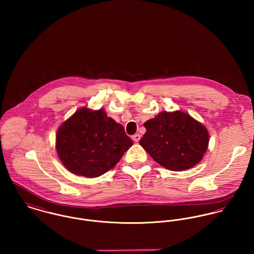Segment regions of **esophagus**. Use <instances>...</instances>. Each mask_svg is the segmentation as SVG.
I'll use <instances>...</instances> for the list:
<instances>
[{"mask_svg":"<svg viewBox=\"0 0 254 254\" xmlns=\"http://www.w3.org/2000/svg\"><path fill=\"white\" fill-rule=\"evenodd\" d=\"M140 139H141V135H139V134H135L134 136H132V140H133L135 143H138V142L140 141Z\"/></svg>","mask_w":254,"mask_h":254,"instance_id":"esophagus-1","label":"esophagus"}]
</instances>
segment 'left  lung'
Returning a JSON list of instances; mask_svg holds the SVG:
<instances>
[{"instance_id": "8db88e82", "label": "left lung", "mask_w": 254, "mask_h": 254, "mask_svg": "<svg viewBox=\"0 0 254 254\" xmlns=\"http://www.w3.org/2000/svg\"><path fill=\"white\" fill-rule=\"evenodd\" d=\"M144 126L146 132L140 145L154 161L168 170L192 168L207 150V128L187 112L161 111Z\"/></svg>"}]
</instances>
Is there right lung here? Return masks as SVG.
<instances>
[{
  "mask_svg": "<svg viewBox=\"0 0 254 254\" xmlns=\"http://www.w3.org/2000/svg\"><path fill=\"white\" fill-rule=\"evenodd\" d=\"M132 145L123 126L104 109L76 110L56 135L57 152L64 166L87 178L99 177L113 168Z\"/></svg>",
  "mask_w": 254,
  "mask_h": 254,
  "instance_id": "1",
  "label": "right lung"
}]
</instances>
